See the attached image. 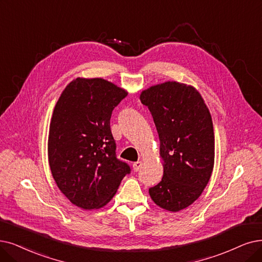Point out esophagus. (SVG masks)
I'll use <instances>...</instances> for the list:
<instances>
[{"instance_id": "obj_1", "label": "esophagus", "mask_w": 262, "mask_h": 262, "mask_svg": "<svg viewBox=\"0 0 262 262\" xmlns=\"http://www.w3.org/2000/svg\"><path fill=\"white\" fill-rule=\"evenodd\" d=\"M132 166H133V171H134V172H138V171L141 169V166H142V162H141V161L134 162Z\"/></svg>"}]
</instances>
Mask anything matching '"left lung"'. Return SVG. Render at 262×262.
<instances>
[{"mask_svg": "<svg viewBox=\"0 0 262 262\" xmlns=\"http://www.w3.org/2000/svg\"><path fill=\"white\" fill-rule=\"evenodd\" d=\"M160 140L161 182L149 188L152 201L179 212L192 204L206 187L214 167L213 121L204 100L192 86L166 81L142 91Z\"/></svg>", "mask_w": 262, "mask_h": 262, "instance_id": "1", "label": "left lung"}]
</instances>
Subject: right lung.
I'll list each match as a JSON object with an SVG mask.
<instances>
[{
    "mask_svg": "<svg viewBox=\"0 0 262 262\" xmlns=\"http://www.w3.org/2000/svg\"><path fill=\"white\" fill-rule=\"evenodd\" d=\"M128 92L103 78H76L56 104L48 161L61 192L82 210L106 205L130 166L117 159L112 112Z\"/></svg>",
    "mask_w": 262,
    "mask_h": 262,
    "instance_id": "1",
    "label": "right lung"
}]
</instances>
